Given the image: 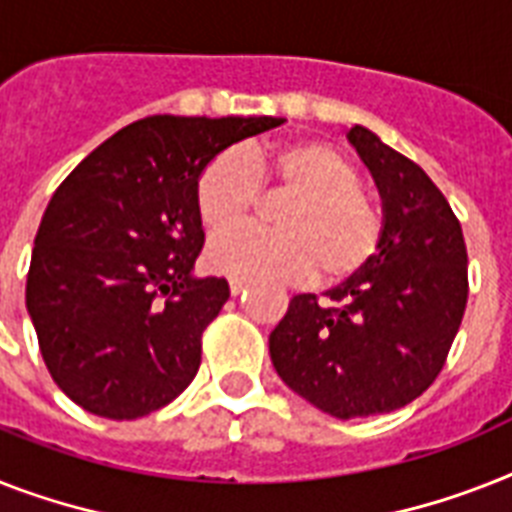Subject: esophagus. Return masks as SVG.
Segmentation results:
<instances>
[{
  "label": "esophagus",
  "mask_w": 512,
  "mask_h": 512,
  "mask_svg": "<svg viewBox=\"0 0 512 512\" xmlns=\"http://www.w3.org/2000/svg\"><path fill=\"white\" fill-rule=\"evenodd\" d=\"M247 292V284H244V281H231V294H234V297H239V294H244Z\"/></svg>",
  "instance_id": "1"
}]
</instances>
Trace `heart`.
Returning <instances> with one entry per match:
<instances>
[{
  "instance_id": "heart-1",
  "label": "heart",
  "mask_w": 512,
  "mask_h": 512,
  "mask_svg": "<svg viewBox=\"0 0 512 512\" xmlns=\"http://www.w3.org/2000/svg\"><path fill=\"white\" fill-rule=\"evenodd\" d=\"M260 186L289 194L278 210V234L239 228L213 239L210 268L236 281L297 284L321 270L339 284L368 268L381 244L384 220L363 189L360 173L323 141H294L278 149L220 152L197 178V213L210 231L252 215Z\"/></svg>"
}]
</instances>
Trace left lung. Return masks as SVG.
<instances>
[{
  "label": "left lung",
  "instance_id": "obj_1",
  "mask_svg": "<svg viewBox=\"0 0 512 512\" xmlns=\"http://www.w3.org/2000/svg\"><path fill=\"white\" fill-rule=\"evenodd\" d=\"M347 139L381 194L378 252L326 292L331 305L297 294L268 339L281 381L342 421L421 397L442 371L468 299L463 228L442 191L365 126Z\"/></svg>",
  "mask_w": 512,
  "mask_h": 512
}]
</instances>
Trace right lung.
<instances>
[{
    "label": "right lung",
    "instance_id": "right-lung-1",
    "mask_svg": "<svg viewBox=\"0 0 512 512\" xmlns=\"http://www.w3.org/2000/svg\"><path fill=\"white\" fill-rule=\"evenodd\" d=\"M284 118L152 115L120 128L49 199L33 239L26 307L70 400L134 421L173 402L202 363V331L228 299L197 278V178L236 141Z\"/></svg>",
    "mask_w": 512,
    "mask_h": 512
}]
</instances>
